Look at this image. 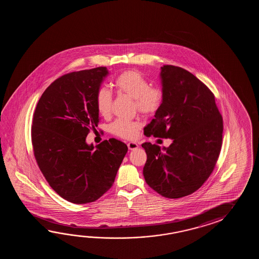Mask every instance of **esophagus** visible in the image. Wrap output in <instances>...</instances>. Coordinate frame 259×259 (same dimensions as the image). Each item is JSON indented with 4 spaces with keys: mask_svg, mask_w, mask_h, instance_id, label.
Instances as JSON below:
<instances>
[{
    "mask_svg": "<svg viewBox=\"0 0 259 259\" xmlns=\"http://www.w3.org/2000/svg\"><path fill=\"white\" fill-rule=\"evenodd\" d=\"M127 148L131 151H133V150L139 148V145L136 143H127Z\"/></svg>",
    "mask_w": 259,
    "mask_h": 259,
    "instance_id": "obj_1",
    "label": "esophagus"
}]
</instances>
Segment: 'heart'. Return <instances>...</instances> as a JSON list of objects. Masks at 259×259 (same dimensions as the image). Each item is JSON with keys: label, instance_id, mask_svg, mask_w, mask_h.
Returning a JSON list of instances; mask_svg holds the SVG:
<instances>
[{"label": "heart", "instance_id": "b5f03b06", "mask_svg": "<svg viewBox=\"0 0 259 259\" xmlns=\"http://www.w3.org/2000/svg\"><path fill=\"white\" fill-rule=\"evenodd\" d=\"M115 87L118 93L132 99L138 112L145 116H153L162 107L165 94L159 86H150L148 78L142 72L127 70L122 72L115 80ZM112 94L107 89H100L96 94L95 105L100 115L108 116L112 109ZM142 127L138 121L117 119L110 126L112 134L125 140H134Z\"/></svg>", "mask_w": 259, "mask_h": 259}]
</instances>
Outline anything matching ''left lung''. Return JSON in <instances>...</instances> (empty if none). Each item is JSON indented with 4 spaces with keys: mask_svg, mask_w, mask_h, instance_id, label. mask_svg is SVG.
Returning a JSON list of instances; mask_svg holds the SVG:
<instances>
[{
    "mask_svg": "<svg viewBox=\"0 0 259 259\" xmlns=\"http://www.w3.org/2000/svg\"><path fill=\"white\" fill-rule=\"evenodd\" d=\"M160 76L165 99L144 134L173 143L163 150L151 143L142 144L147 154L143 176L160 195L182 198L197 191L214 170L223 118L214 94L191 72L165 65Z\"/></svg>",
    "mask_w": 259,
    "mask_h": 259,
    "instance_id": "1",
    "label": "left lung"
}]
</instances>
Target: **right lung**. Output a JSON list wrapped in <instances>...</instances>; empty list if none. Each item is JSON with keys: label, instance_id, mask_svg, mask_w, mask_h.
Here are the masks:
<instances>
[{"label": "right lung", "instance_id": "1", "mask_svg": "<svg viewBox=\"0 0 259 259\" xmlns=\"http://www.w3.org/2000/svg\"><path fill=\"white\" fill-rule=\"evenodd\" d=\"M105 66L65 74L44 91L34 111L31 142L52 189L74 204L92 203L115 182L127 146L116 139L86 143L100 121L95 105Z\"/></svg>", "mask_w": 259, "mask_h": 259}]
</instances>
